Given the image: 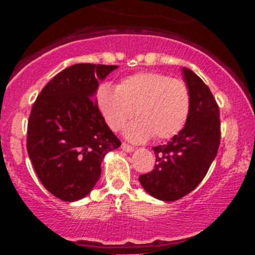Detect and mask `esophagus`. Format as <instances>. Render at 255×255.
Masks as SVG:
<instances>
[{
    "mask_svg": "<svg viewBox=\"0 0 255 255\" xmlns=\"http://www.w3.org/2000/svg\"><path fill=\"white\" fill-rule=\"evenodd\" d=\"M121 147H122V150L126 151V152H133V151H134V147H133V146H130V145L126 144V142H124V144L121 145Z\"/></svg>",
    "mask_w": 255,
    "mask_h": 255,
    "instance_id": "esophagus-1",
    "label": "esophagus"
}]
</instances>
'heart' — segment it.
Returning a JSON list of instances; mask_svg holds the SVG:
<instances>
[{"mask_svg":"<svg viewBox=\"0 0 255 255\" xmlns=\"http://www.w3.org/2000/svg\"><path fill=\"white\" fill-rule=\"evenodd\" d=\"M96 105L113 130L126 128L131 141L170 139L180 133L191 110V93L187 84L159 72H139L122 78L116 87L103 84L96 91Z\"/></svg>","mask_w":255,"mask_h":255,"instance_id":"heart-1","label":"heart"}]
</instances>
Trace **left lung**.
<instances>
[{
	"mask_svg": "<svg viewBox=\"0 0 255 255\" xmlns=\"http://www.w3.org/2000/svg\"><path fill=\"white\" fill-rule=\"evenodd\" d=\"M191 93L186 126L168 144L154 146V169L140 175L141 186L152 197L164 201L183 198L206 176L221 142L219 107L209 86L191 69L183 68Z\"/></svg>",
	"mask_w": 255,
	"mask_h": 255,
	"instance_id": "obj_1",
	"label": "left lung"
}]
</instances>
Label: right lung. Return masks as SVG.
<instances>
[{
  "instance_id": "right-lung-1",
  "label": "right lung",
  "mask_w": 255,
  "mask_h": 255,
  "mask_svg": "<svg viewBox=\"0 0 255 255\" xmlns=\"http://www.w3.org/2000/svg\"><path fill=\"white\" fill-rule=\"evenodd\" d=\"M118 66L78 63L44 86L27 125V152L40 182L63 201L92 191L105 154L121 146L92 97Z\"/></svg>"
}]
</instances>
